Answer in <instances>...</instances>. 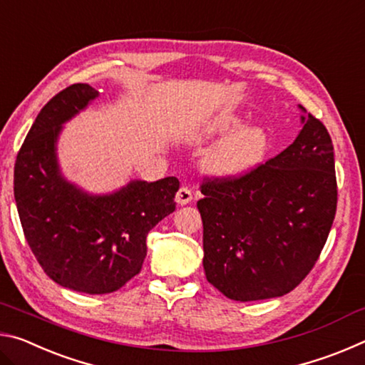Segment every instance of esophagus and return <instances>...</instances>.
Wrapping results in <instances>:
<instances>
[{
  "label": "esophagus",
  "mask_w": 365,
  "mask_h": 365,
  "mask_svg": "<svg viewBox=\"0 0 365 365\" xmlns=\"http://www.w3.org/2000/svg\"><path fill=\"white\" fill-rule=\"evenodd\" d=\"M191 200H193V193H191L190 188L182 187L180 190L177 191V195H175L177 205H180V206L188 205V202H191Z\"/></svg>",
  "instance_id": "obj_1"
}]
</instances>
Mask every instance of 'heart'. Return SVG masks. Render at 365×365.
I'll use <instances>...</instances> for the list:
<instances>
[{
    "label": "heart",
    "instance_id": "b5f03b06",
    "mask_svg": "<svg viewBox=\"0 0 365 365\" xmlns=\"http://www.w3.org/2000/svg\"><path fill=\"white\" fill-rule=\"evenodd\" d=\"M245 119L237 114H224L209 123L205 133L207 137L233 133L207 154L205 165L219 177H240L255 170L270 150L272 140L262 125H243Z\"/></svg>",
    "mask_w": 365,
    "mask_h": 365
}]
</instances>
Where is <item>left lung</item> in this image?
<instances>
[{
  "instance_id": "8db88e82",
  "label": "left lung",
  "mask_w": 365,
  "mask_h": 365,
  "mask_svg": "<svg viewBox=\"0 0 365 365\" xmlns=\"http://www.w3.org/2000/svg\"><path fill=\"white\" fill-rule=\"evenodd\" d=\"M302 113L306 109L299 106ZM298 137L240 177L206 178L197 201L207 282L235 301L279 298L317 262L336 212L333 143L301 115Z\"/></svg>"
}]
</instances>
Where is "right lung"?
Here are the masks:
<instances>
[{"mask_svg":"<svg viewBox=\"0 0 365 365\" xmlns=\"http://www.w3.org/2000/svg\"><path fill=\"white\" fill-rule=\"evenodd\" d=\"M88 83L67 86L36 115L14 165V197L36 261L61 287L88 294L117 292L141 270L146 235L175 211L180 182L132 180L109 195H90L59 170L63 123L98 98Z\"/></svg>","mask_w":365,"mask_h":365,"instance_id":"1","label":"right lung"}]
</instances>
